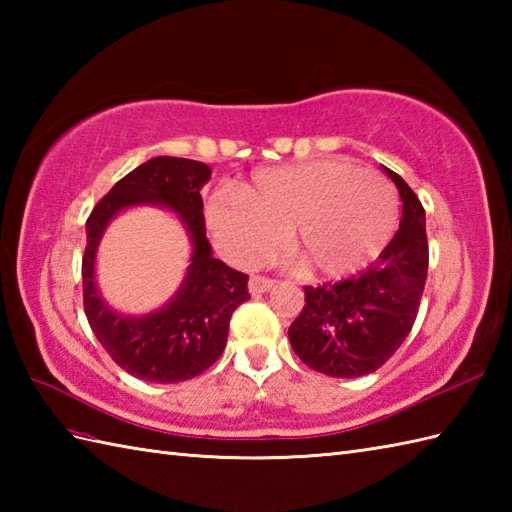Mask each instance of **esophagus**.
<instances>
[{
  "label": "esophagus",
  "instance_id": "34e87169",
  "mask_svg": "<svg viewBox=\"0 0 512 512\" xmlns=\"http://www.w3.org/2000/svg\"><path fill=\"white\" fill-rule=\"evenodd\" d=\"M275 284H277L275 279L262 277V275H253V277H250V281H248V290L253 292V295H264V292H268Z\"/></svg>",
  "mask_w": 512,
  "mask_h": 512
}]
</instances>
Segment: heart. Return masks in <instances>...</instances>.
Instances as JSON below:
<instances>
[{"instance_id":"heart-1","label":"heart","mask_w":512,"mask_h":512,"mask_svg":"<svg viewBox=\"0 0 512 512\" xmlns=\"http://www.w3.org/2000/svg\"><path fill=\"white\" fill-rule=\"evenodd\" d=\"M206 226L217 246L242 266H255L279 246L308 275H354L383 253L398 222V198L374 171L339 160L259 171L239 193L206 202Z\"/></svg>"}]
</instances>
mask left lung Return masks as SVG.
Here are the masks:
<instances>
[{"mask_svg":"<svg viewBox=\"0 0 512 512\" xmlns=\"http://www.w3.org/2000/svg\"><path fill=\"white\" fill-rule=\"evenodd\" d=\"M402 200L400 228L376 262L336 284L306 286V306L288 339L303 363L332 378H358L383 367L418 317L429 268L427 228L418 195L383 167Z\"/></svg>","mask_w":512,"mask_h":512,"instance_id":"1","label":"left lung"}]
</instances>
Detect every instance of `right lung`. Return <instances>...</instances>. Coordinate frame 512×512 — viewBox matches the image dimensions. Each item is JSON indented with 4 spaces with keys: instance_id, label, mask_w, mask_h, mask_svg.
<instances>
[{
    "instance_id": "obj_1",
    "label": "right lung",
    "mask_w": 512,
    "mask_h": 512,
    "mask_svg": "<svg viewBox=\"0 0 512 512\" xmlns=\"http://www.w3.org/2000/svg\"><path fill=\"white\" fill-rule=\"evenodd\" d=\"M211 178L209 165L189 158L158 156L129 171L94 206L85 231L81 275L85 317L112 361L149 383H182L209 369L222 356L228 323L250 299L248 275L228 268L206 239L200 189ZM160 203L176 212L192 237L188 277L165 309L145 318H125L102 301L93 279L95 248L106 224L123 208Z\"/></svg>"
}]
</instances>
